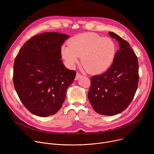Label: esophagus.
<instances>
[{
    "label": "esophagus",
    "instance_id": "1",
    "mask_svg": "<svg viewBox=\"0 0 154 154\" xmlns=\"http://www.w3.org/2000/svg\"><path fill=\"white\" fill-rule=\"evenodd\" d=\"M82 77V75L80 74H79V73H77L76 74V76H75V80H77L79 78H80V77Z\"/></svg>",
    "mask_w": 154,
    "mask_h": 154
}]
</instances>
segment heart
Masks as SVG:
<instances>
[{
  "label": "heart",
  "instance_id": "b5f03b06",
  "mask_svg": "<svg viewBox=\"0 0 154 154\" xmlns=\"http://www.w3.org/2000/svg\"><path fill=\"white\" fill-rule=\"evenodd\" d=\"M63 46L61 54L67 66L73 68L81 57V63L92 74L101 73L112 64L116 53L114 41L109 37H101L88 32L78 35Z\"/></svg>",
  "mask_w": 154,
  "mask_h": 154
}]
</instances>
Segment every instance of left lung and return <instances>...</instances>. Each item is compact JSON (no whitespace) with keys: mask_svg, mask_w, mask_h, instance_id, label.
I'll use <instances>...</instances> for the list:
<instances>
[{"mask_svg":"<svg viewBox=\"0 0 154 154\" xmlns=\"http://www.w3.org/2000/svg\"><path fill=\"white\" fill-rule=\"evenodd\" d=\"M109 34L119 42L120 48L107 71L91 77L88 97L96 112L110 116L121 113L133 100L138 85L139 64L127 41L114 32Z\"/></svg>","mask_w":154,"mask_h":154,"instance_id":"left-lung-1","label":"left lung"}]
</instances>
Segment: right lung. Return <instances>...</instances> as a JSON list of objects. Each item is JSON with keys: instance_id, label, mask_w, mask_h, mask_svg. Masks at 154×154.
I'll return each mask as SVG.
<instances>
[{"instance_id": "right-lung-1", "label": "right lung", "mask_w": 154, "mask_h": 154, "mask_svg": "<svg viewBox=\"0 0 154 154\" xmlns=\"http://www.w3.org/2000/svg\"><path fill=\"white\" fill-rule=\"evenodd\" d=\"M69 35L44 32L22 46L15 58L13 80L20 100L30 112L45 117L54 115L66 99L76 72L63 63L61 49Z\"/></svg>"}]
</instances>
